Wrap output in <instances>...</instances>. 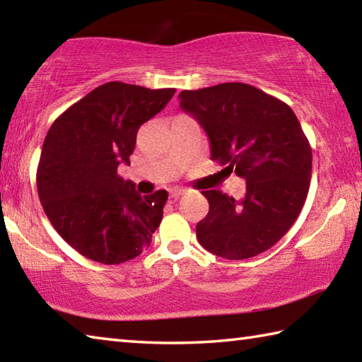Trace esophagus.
<instances>
[{"mask_svg": "<svg viewBox=\"0 0 362 362\" xmlns=\"http://www.w3.org/2000/svg\"><path fill=\"white\" fill-rule=\"evenodd\" d=\"M183 192H185V189H183V188H170L169 189V196H170V198H179L180 194H183Z\"/></svg>", "mask_w": 362, "mask_h": 362, "instance_id": "esophagus-1", "label": "esophagus"}]
</instances>
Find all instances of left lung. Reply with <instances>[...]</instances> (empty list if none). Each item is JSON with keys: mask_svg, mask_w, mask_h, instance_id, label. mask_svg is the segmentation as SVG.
Returning a JSON list of instances; mask_svg holds the SVG:
<instances>
[{"mask_svg": "<svg viewBox=\"0 0 362 362\" xmlns=\"http://www.w3.org/2000/svg\"><path fill=\"white\" fill-rule=\"evenodd\" d=\"M180 108L199 122L211 158L246 180L240 201L204 189L209 212L196 238L214 255L250 259L274 246L308 194L311 146L289 105L244 83L182 90Z\"/></svg>", "mask_w": 362, "mask_h": 362, "instance_id": "1", "label": "left lung"}]
</instances>
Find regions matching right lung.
I'll return each mask as SVG.
<instances>
[{
	"label": "right lung",
	"mask_w": 362,
	"mask_h": 362,
	"mask_svg": "<svg viewBox=\"0 0 362 362\" xmlns=\"http://www.w3.org/2000/svg\"><path fill=\"white\" fill-rule=\"evenodd\" d=\"M175 89L105 83L52 122L42 144L36 187L49 222L88 259L118 265L150 246L161 223L166 189L142 196L118 175L129 164L139 127Z\"/></svg>",
	"instance_id": "add662e5"
}]
</instances>
